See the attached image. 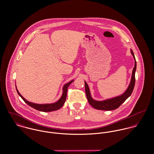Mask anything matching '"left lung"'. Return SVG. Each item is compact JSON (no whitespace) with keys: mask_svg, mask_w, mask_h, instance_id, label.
Listing matches in <instances>:
<instances>
[{"mask_svg":"<svg viewBox=\"0 0 154 154\" xmlns=\"http://www.w3.org/2000/svg\"><path fill=\"white\" fill-rule=\"evenodd\" d=\"M131 52L134 60V66L132 70V77H131L130 84L127 89L125 91V92L122 94H121L120 95L109 98V99H106L103 101L95 100L93 99L92 97H91L89 86L87 83L86 82V81H85L86 95H87L89 103L92 107H94L97 110H105V111L115 110L119 108L121 106V104H122L131 95L134 87V84H135V72L136 70V62L135 57L132 49L131 50Z\"/></svg>","mask_w":154,"mask_h":154,"instance_id":"1","label":"left lung"}]
</instances>
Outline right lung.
Segmentation results:
<instances>
[{"label": "right lung", "instance_id": "right-lung-1", "mask_svg": "<svg viewBox=\"0 0 154 154\" xmlns=\"http://www.w3.org/2000/svg\"><path fill=\"white\" fill-rule=\"evenodd\" d=\"M74 80H72L71 81L69 82L68 83H67L66 84H65V85L63 87V93L62 95L61 96V97L60 98V99L53 103H50V104H35L34 103H31L29 102L28 101H27L26 100H25L22 95H21V94L19 92L18 90L17 89V86L16 87V89L17 91L18 94V95L22 98V100L30 107L34 108L35 110H38L40 111H43V112H50V111H55V110H59L60 109L61 107H62V106H63V104L65 103L66 101V96H67V88L69 87V86L70 85V84L73 82Z\"/></svg>", "mask_w": 154, "mask_h": 154}]
</instances>
